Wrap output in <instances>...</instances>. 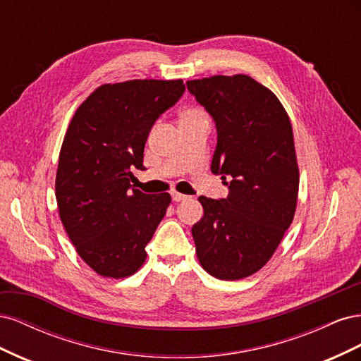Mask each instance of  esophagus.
Returning a JSON list of instances; mask_svg holds the SVG:
<instances>
[{
    "mask_svg": "<svg viewBox=\"0 0 361 361\" xmlns=\"http://www.w3.org/2000/svg\"><path fill=\"white\" fill-rule=\"evenodd\" d=\"M170 194H171L173 202H182V200H187V199H188V195L180 194V192H178V191H171Z\"/></svg>",
    "mask_w": 361,
    "mask_h": 361,
    "instance_id": "esophagus-1",
    "label": "esophagus"
}]
</instances>
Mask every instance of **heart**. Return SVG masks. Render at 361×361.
I'll list each match as a JSON object with an SVG mask.
<instances>
[{
  "label": "heart",
  "mask_w": 361,
  "mask_h": 361,
  "mask_svg": "<svg viewBox=\"0 0 361 361\" xmlns=\"http://www.w3.org/2000/svg\"><path fill=\"white\" fill-rule=\"evenodd\" d=\"M197 114H203L200 110H197V108H190V110H185L180 116L182 117H190V116H197Z\"/></svg>",
  "instance_id": "obj_1"
}]
</instances>
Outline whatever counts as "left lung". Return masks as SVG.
Instances as JSON below:
<instances>
[{
  "label": "left lung",
  "instance_id": "1",
  "mask_svg": "<svg viewBox=\"0 0 361 361\" xmlns=\"http://www.w3.org/2000/svg\"><path fill=\"white\" fill-rule=\"evenodd\" d=\"M187 87L215 122L211 170L228 188L226 199L199 197L195 251L211 276L239 280L267 264L293 220L300 173L292 125L277 96L247 75Z\"/></svg>",
  "mask_w": 361,
  "mask_h": 361
}]
</instances>
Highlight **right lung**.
Returning <instances> with one entry per match:
<instances>
[{"label":"right lung","instance_id":"right-lung-1","mask_svg":"<svg viewBox=\"0 0 361 361\" xmlns=\"http://www.w3.org/2000/svg\"><path fill=\"white\" fill-rule=\"evenodd\" d=\"M185 92L182 80L105 84L80 105L60 150L56 197L80 257L99 276L123 279L145 264L146 245L171 202L133 188L145 170L152 126Z\"/></svg>","mask_w":361,"mask_h":361}]
</instances>
